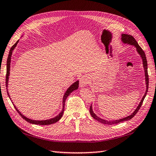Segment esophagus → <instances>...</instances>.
Listing matches in <instances>:
<instances>
[{
	"mask_svg": "<svg viewBox=\"0 0 156 156\" xmlns=\"http://www.w3.org/2000/svg\"><path fill=\"white\" fill-rule=\"evenodd\" d=\"M89 81V77L87 75H84L80 78V87L84 88L87 86Z\"/></svg>",
	"mask_w": 156,
	"mask_h": 156,
	"instance_id": "1",
	"label": "esophagus"
}]
</instances>
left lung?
Listing matches in <instances>:
<instances>
[{
  "label": "left lung",
  "mask_w": 156,
  "mask_h": 156,
  "mask_svg": "<svg viewBox=\"0 0 156 156\" xmlns=\"http://www.w3.org/2000/svg\"><path fill=\"white\" fill-rule=\"evenodd\" d=\"M121 41L124 44H129V45L134 46V47L136 48V50L137 51V53H138L139 55L141 56L142 61H143V68H144V72H145L146 90H145V93L144 94V95H143V98L141 99V101H140V103H139V104L138 105V106H137V108L135 109V110L133 112V113H132V114H131L130 115H128V116H126V117L121 118V119H119V120L108 121L106 120H104V119H102V118H99V116H97V115L94 113V112L93 110L92 105H91L90 108V114L91 115H92V117L95 119V120H97L98 122H101V123H103V124H108V125H112V124H115L123 122L128 121V120H130V119H132L134 116H135V115L136 114L137 112L139 110V109H140V108H141V106L142 103L143 102V100H144V99L145 98V96H146V94H147V91H148L149 77H148V73H147V59H146L145 52L143 51V49L141 47H140V46L139 45L138 42L136 41V40L134 38V37H133V36L129 35V34H121Z\"/></svg>",
  "instance_id": "8db88e82"
}]
</instances>
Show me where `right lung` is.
<instances>
[{"label":"right lung","instance_id":"right-lung-1","mask_svg":"<svg viewBox=\"0 0 156 156\" xmlns=\"http://www.w3.org/2000/svg\"><path fill=\"white\" fill-rule=\"evenodd\" d=\"M18 42H19V40L15 42V44L13 46H12V47L11 48L10 51H9V55H8V58H7V75H6V87H7V94H8V96L9 97V99H11L10 97V94H9V91H8V84H9V75H10V67H11V56H12V54H13V50L15 48V47H17V44H18ZM78 85H79V81L77 80L75 82H74L71 86H70L67 90L66 91V93H64L63 94V108H62V110L61 112L59 114H58L57 116L54 117L53 118H50V119H48V120H32V119H30L28 118L27 117L25 116V115H23L21 114V112H20L19 111V109H17V108H16V106L14 105L13 103H13L15 108L16 109V110L17 111V112L19 113V114L21 115V116L23 118V119L24 120H26L27 122H30L31 124H37V125H49L51 124H54L57 122V121H59L62 117L63 116V112H64V108H65V103H66V99L68 98V97L69 95L70 94H71L73 91H74L76 90H77L78 88Z\"/></svg>","mask_w":156,"mask_h":156}]
</instances>
